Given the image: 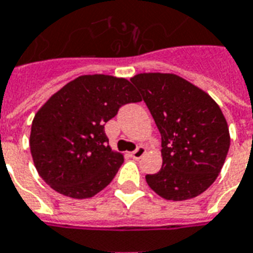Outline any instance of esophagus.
Listing matches in <instances>:
<instances>
[{
    "label": "esophagus",
    "instance_id": "esophagus-1",
    "mask_svg": "<svg viewBox=\"0 0 253 253\" xmlns=\"http://www.w3.org/2000/svg\"><path fill=\"white\" fill-rule=\"evenodd\" d=\"M144 154H146V148L140 146V147L136 148L135 151L131 152V157L134 158V159H140V158L143 157Z\"/></svg>",
    "mask_w": 253,
    "mask_h": 253
}]
</instances>
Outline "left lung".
Here are the masks:
<instances>
[{"label":"left lung","instance_id":"obj_1","mask_svg":"<svg viewBox=\"0 0 253 253\" xmlns=\"http://www.w3.org/2000/svg\"><path fill=\"white\" fill-rule=\"evenodd\" d=\"M162 136L163 165L146 175L167 200L200 195L215 182L229 148L227 121L216 102L175 74L144 73L131 78Z\"/></svg>","mask_w":253,"mask_h":253}]
</instances>
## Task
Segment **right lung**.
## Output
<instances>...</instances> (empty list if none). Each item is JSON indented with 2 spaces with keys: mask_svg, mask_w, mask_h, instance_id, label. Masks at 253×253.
Masks as SVG:
<instances>
[{
  "mask_svg": "<svg viewBox=\"0 0 253 253\" xmlns=\"http://www.w3.org/2000/svg\"><path fill=\"white\" fill-rule=\"evenodd\" d=\"M142 101L125 78L82 75L54 94L33 119L30 151L53 190L74 199L109 186L123 163L111 151L105 125L127 103Z\"/></svg>",
  "mask_w": 253,
  "mask_h": 253,
  "instance_id": "1",
  "label": "right lung"
}]
</instances>
